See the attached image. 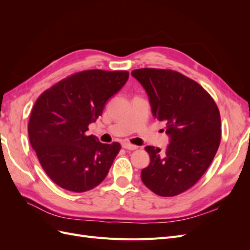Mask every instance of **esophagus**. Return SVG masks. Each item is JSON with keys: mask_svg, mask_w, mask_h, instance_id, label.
Instances as JSON below:
<instances>
[{"mask_svg": "<svg viewBox=\"0 0 250 250\" xmlns=\"http://www.w3.org/2000/svg\"><path fill=\"white\" fill-rule=\"evenodd\" d=\"M122 147L124 149H127V150H135V149H138V146L132 145V144H129V143H123L122 144Z\"/></svg>", "mask_w": 250, "mask_h": 250, "instance_id": "obj_1", "label": "esophagus"}]
</instances>
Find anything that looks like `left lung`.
Masks as SVG:
<instances>
[{
	"instance_id": "obj_1",
	"label": "left lung",
	"mask_w": 250,
	"mask_h": 250,
	"mask_svg": "<svg viewBox=\"0 0 250 250\" xmlns=\"http://www.w3.org/2000/svg\"><path fill=\"white\" fill-rule=\"evenodd\" d=\"M149 98L154 118L166 124L165 152L147 146L148 167L141 178L149 190L172 197L193 187L213 162L221 140L220 112L213 98L197 82L171 70L131 72Z\"/></svg>"
}]
</instances>
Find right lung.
Segmentation results:
<instances>
[{
  "label": "right lung",
  "instance_id": "1",
  "mask_svg": "<svg viewBox=\"0 0 250 250\" xmlns=\"http://www.w3.org/2000/svg\"><path fill=\"white\" fill-rule=\"evenodd\" d=\"M128 77L127 71H83L59 81L36 100L28 125L30 144L44 172L60 188L86 192L106 177L121 145L102 144L86 131Z\"/></svg>",
  "mask_w": 250,
  "mask_h": 250
}]
</instances>
